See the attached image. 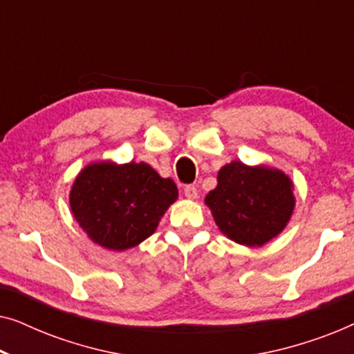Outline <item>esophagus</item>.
<instances>
[{"label":"esophagus","instance_id":"34e87169","mask_svg":"<svg viewBox=\"0 0 354 354\" xmlns=\"http://www.w3.org/2000/svg\"><path fill=\"white\" fill-rule=\"evenodd\" d=\"M185 196L188 198V200H196L198 198V190H196V187L195 185H187L185 187Z\"/></svg>","mask_w":354,"mask_h":354}]
</instances>
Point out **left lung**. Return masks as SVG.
<instances>
[{
	"instance_id": "left-lung-1",
	"label": "left lung",
	"mask_w": 354,
	"mask_h": 354,
	"mask_svg": "<svg viewBox=\"0 0 354 354\" xmlns=\"http://www.w3.org/2000/svg\"><path fill=\"white\" fill-rule=\"evenodd\" d=\"M297 198L293 182L280 169L232 161L217 172V185L205 198L216 225L235 243L263 246L282 234Z\"/></svg>"
}]
</instances>
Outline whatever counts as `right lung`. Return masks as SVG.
<instances>
[{
  "mask_svg": "<svg viewBox=\"0 0 354 354\" xmlns=\"http://www.w3.org/2000/svg\"><path fill=\"white\" fill-rule=\"evenodd\" d=\"M178 198L177 185L147 162H90L69 193L77 224L106 250L133 248L156 232L159 221Z\"/></svg>",
  "mask_w": 354,
  "mask_h": 354,
  "instance_id": "right-lung-1",
  "label": "right lung"
}]
</instances>
